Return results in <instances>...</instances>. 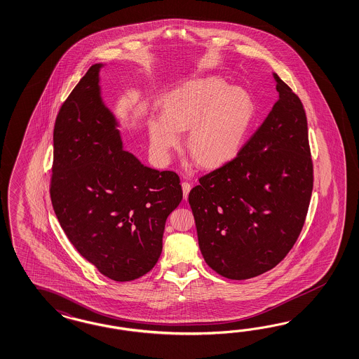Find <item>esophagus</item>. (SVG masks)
Returning a JSON list of instances; mask_svg holds the SVG:
<instances>
[{
    "mask_svg": "<svg viewBox=\"0 0 359 359\" xmlns=\"http://www.w3.org/2000/svg\"><path fill=\"white\" fill-rule=\"evenodd\" d=\"M182 188H183V196H184V198H187V197H188V194L191 192L192 185L189 184L188 182H183V183H182Z\"/></svg>",
    "mask_w": 359,
    "mask_h": 359,
    "instance_id": "1",
    "label": "esophagus"
}]
</instances>
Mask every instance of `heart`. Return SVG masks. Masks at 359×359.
Instances as JSON below:
<instances>
[{"mask_svg":"<svg viewBox=\"0 0 359 359\" xmlns=\"http://www.w3.org/2000/svg\"><path fill=\"white\" fill-rule=\"evenodd\" d=\"M253 115L250 97L218 77L194 79L165 99V116L149 123L150 146L167 163L189 129L187 149L204 167L231 159L242 145Z\"/></svg>","mask_w":359,"mask_h":359,"instance_id":"b5f03b06","label":"heart"}]
</instances>
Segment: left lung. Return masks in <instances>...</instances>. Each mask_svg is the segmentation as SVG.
<instances>
[{"mask_svg":"<svg viewBox=\"0 0 359 359\" xmlns=\"http://www.w3.org/2000/svg\"><path fill=\"white\" fill-rule=\"evenodd\" d=\"M278 100L238 155L189 192L198 245L226 278L273 269L301 233L313 188L307 117L276 73Z\"/></svg>","mask_w":359,"mask_h":359,"instance_id":"left-lung-1","label":"left lung"}]
</instances>
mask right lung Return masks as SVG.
<instances>
[{"label": "right lung", "mask_w": 359, "mask_h": 359, "mask_svg": "<svg viewBox=\"0 0 359 359\" xmlns=\"http://www.w3.org/2000/svg\"><path fill=\"white\" fill-rule=\"evenodd\" d=\"M95 64L58 111L49 194L58 222L103 276L132 281L154 268L165 219L183 198L179 175L123 150Z\"/></svg>", "instance_id": "obj_1"}]
</instances>
